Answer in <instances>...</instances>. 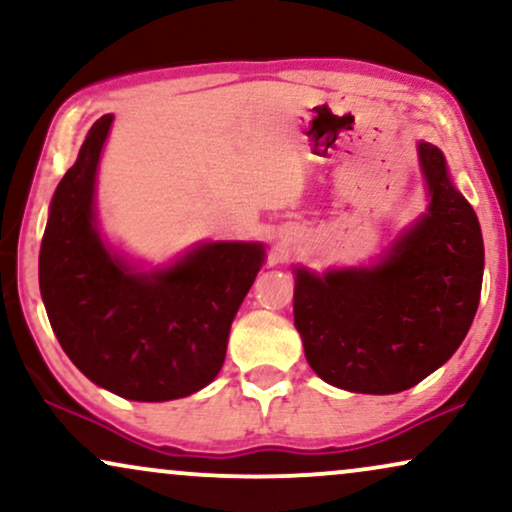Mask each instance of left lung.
<instances>
[{
  "label": "left lung",
  "mask_w": 512,
  "mask_h": 512,
  "mask_svg": "<svg viewBox=\"0 0 512 512\" xmlns=\"http://www.w3.org/2000/svg\"><path fill=\"white\" fill-rule=\"evenodd\" d=\"M430 208L375 267L295 269V328L309 366L349 392L418 385L461 347L482 293L475 210L451 184L437 146L418 144Z\"/></svg>",
  "instance_id": "8db88e82"
}]
</instances>
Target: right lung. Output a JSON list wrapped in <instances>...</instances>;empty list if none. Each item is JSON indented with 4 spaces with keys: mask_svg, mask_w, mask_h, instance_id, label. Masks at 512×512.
I'll return each instance as SVG.
<instances>
[{
    "mask_svg": "<svg viewBox=\"0 0 512 512\" xmlns=\"http://www.w3.org/2000/svg\"><path fill=\"white\" fill-rule=\"evenodd\" d=\"M111 122H94L51 200L42 300L63 352L92 383L134 401L189 397L217 378L264 248L205 243L151 274L108 250L96 231L94 181Z\"/></svg>",
    "mask_w": 512,
    "mask_h": 512,
    "instance_id": "right-lung-1",
    "label": "right lung"
}]
</instances>
